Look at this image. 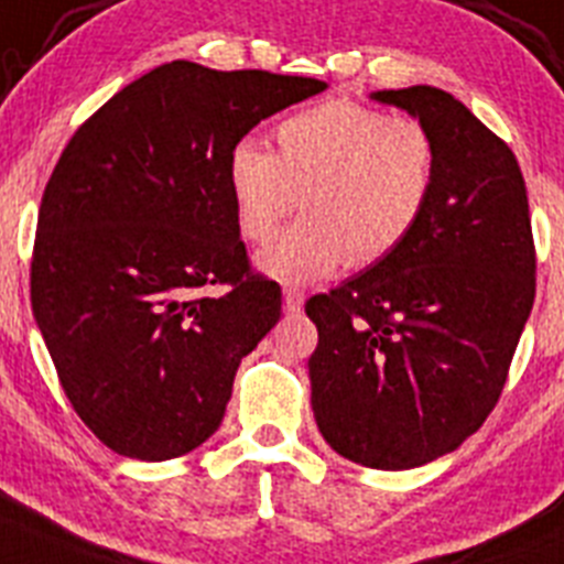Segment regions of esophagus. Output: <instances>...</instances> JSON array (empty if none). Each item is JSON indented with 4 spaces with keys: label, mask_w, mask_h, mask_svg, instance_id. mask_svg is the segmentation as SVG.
I'll list each match as a JSON object with an SVG mask.
<instances>
[{
    "label": "esophagus",
    "mask_w": 564,
    "mask_h": 564,
    "mask_svg": "<svg viewBox=\"0 0 564 564\" xmlns=\"http://www.w3.org/2000/svg\"><path fill=\"white\" fill-rule=\"evenodd\" d=\"M303 300H306V294L300 292V289H283V308L289 314H297L303 308Z\"/></svg>",
    "instance_id": "34e87169"
}]
</instances>
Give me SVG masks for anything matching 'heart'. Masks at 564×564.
Listing matches in <instances>:
<instances>
[{
  "instance_id": "heart-1",
  "label": "heart",
  "mask_w": 564,
  "mask_h": 564,
  "mask_svg": "<svg viewBox=\"0 0 564 564\" xmlns=\"http://www.w3.org/2000/svg\"><path fill=\"white\" fill-rule=\"evenodd\" d=\"M275 155L239 141L228 188L241 236L264 245L297 208L306 217L258 252V270L281 283H312L347 261L392 256L423 219L436 183V141L412 116L336 97L275 128Z\"/></svg>"
}]
</instances>
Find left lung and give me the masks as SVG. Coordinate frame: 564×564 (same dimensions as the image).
Masks as SVG:
<instances>
[{
	"mask_svg": "<svg viewBox=\"0 0 564 564\" xmlns=\"http://www.w3.org/2000/svg\"><path fill=\"white\" fill-rule=\"evenodd\" d=\"M436 141V183L414 234L306 314L319 434L350 462L409 470L481 429L534 306L529 197L507 141L434 86L376 91Z\"/></svg>",
	"mask_w": 564,
	"mask_h": 564,
	"instance_id": "obj_1",
	"label": "left lung"
}]
</instances>
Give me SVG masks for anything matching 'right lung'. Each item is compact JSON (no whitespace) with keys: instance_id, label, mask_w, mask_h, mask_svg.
<instances>
[{"instance_id":"add662e5","label":"right lung","mask_w":564,"mask_h":564,"mask_svg":"<svg viewBox=\"0 0 564 564\" xmlns=\"http://www.w3.org/2000/svg\"><path fill=\"white\" fill-rule=\"evenodd\" d=\"M325 88L172 61L113 94L63 150L30 297L68 403L119 456L175 459L223 423L241 359L281 317V286L250 270L239 239L228 155Z\"/></svg>"}]
</instances>
